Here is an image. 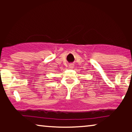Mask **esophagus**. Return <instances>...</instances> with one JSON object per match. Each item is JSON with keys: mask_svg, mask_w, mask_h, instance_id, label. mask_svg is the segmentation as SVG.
Wrapping results in <instances>:
<instances>
[{"mask_svg": "<svg viewBox=\"0 0 132 132\" xmlns=\"http://www.w3.org/2000/svg\"><path fill=\"white\" fill-rule=\"evenodd\" d=\"M69 67L70 68H73L74 67V65L73 64H70L69 65Z\"/></svg>", "mask_w": 132, "mask_h": 132, "instance_id": "1", "label": "esophagus"}]
</instances>
